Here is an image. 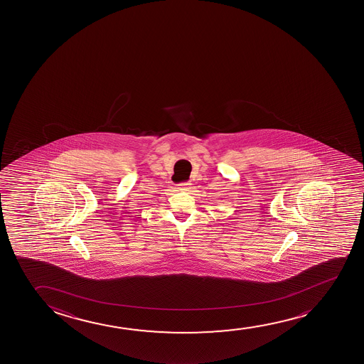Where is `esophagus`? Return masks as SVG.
<instances>
[{
	"instance_id": "1",
	"label": "esophagus",
	"mask_w": 364,
	"mask_h": 364,
	"mask_svg": "<svg viewBox=\"0 0 364 364\" xmlns=\"http://www.w3.org/2000/svg\"><path fill=\"white\" fill-rule=\"evenodd\" d=\"M189 188H191V183L189 182H184V183L180 184L181 191H189Z\"/></svg>"
}]
</instances>
